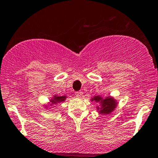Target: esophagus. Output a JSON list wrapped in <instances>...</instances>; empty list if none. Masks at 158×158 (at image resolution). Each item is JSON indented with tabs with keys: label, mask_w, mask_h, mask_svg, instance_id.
Returning a JSON list of instances; mask_svg holds the SVG:
<instances>
[{
	"label": "esophagus",
	"mask_w": 158,
	"mask_h": 158,
	"mask_svg": "<svg viewBox=\"0 0 158 158\" xmlns=\"http://www.w3.org/2000/svg\"><path fill=\"white\" fill-rule=\"evenodd\" d=\"M76 97L78 98H82V96H83V93L82 92H76Z\"/></svg>",
	"instance_id": "1"
}]
</instances>
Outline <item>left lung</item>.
<instances>
[{
    "instance_id": "8db88e82",
    "label": "left lung",
    "mask_w": 158,
    "mask_h": 158,
    "mask_svg": "<svg viewBox=\"0 0 158 158\" xmlns=\"http://www.w3.org/2000/svg\"><path fill=\"white\" fill-rule=\"evenodd\" d=\"M91 101H94L96 102L100 103L101 107H97V110H99L98 112L100 114H105V115L106 114H110L111 112H113L117 104V101L111 97H107L105 98H103L101 96L97 95L92 98Z\"/></svg>"
}]
</instances>
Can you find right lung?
Segmentation results:
<instances>
[{
  "mask_svg": "<svg viewBox=\"0 0 158 158\" xmlns=\"http://www.w3.org/2000/svg\"><path fill=\"white\" fill-rule=\"evenodd\" d=\"M66 96H57L54 95V98H52V99H51V104H57L58 103L60 102H64V101L66 100Z\"/></svg>",
  "mask_w": 158,
  "mask_h": 158,
  "instance_id": "right-lung-1",
  "label": "right lung"
}]
</instances>
